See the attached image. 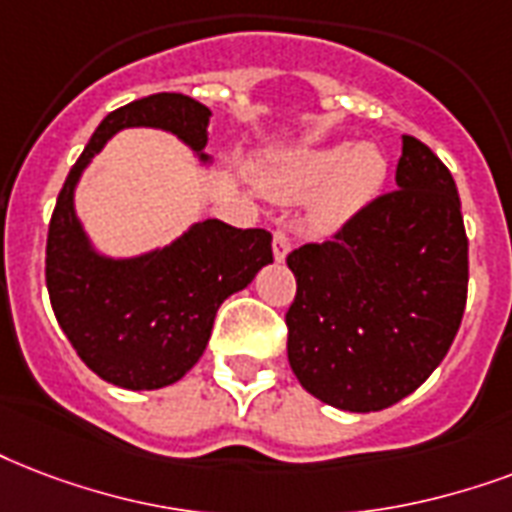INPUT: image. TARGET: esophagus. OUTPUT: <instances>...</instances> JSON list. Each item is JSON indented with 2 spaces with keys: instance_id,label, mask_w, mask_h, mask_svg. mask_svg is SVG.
Segmentation results:
<instances>
[{
  "instance_id": "esophagus-1",
  "label": "esophagus",
  "mask_w": 512,
  "mask_h": 512,
  "mask_svg": "<svg viewBox=\"0 0 512 512\" xmlns=\"http://www.w3.org/2000/svg\"><path fill=\"white\" fill-rule=\"evenodd\" d=\"M290 247H292L290 236H287L284 230H276V233H273V257L282 263L284 257H287V252H290Z\"/></svg>"
}]
</instances>
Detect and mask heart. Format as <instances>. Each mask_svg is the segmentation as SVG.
I'll return each instance as SVG.
<instances>
[{
	"instance_id": "obj_1",
	"label": "heart",
	"mask_w": 512,
	"mask_h": 512,
	"mask_svg": "<svg viewBox=\"0 0 512 512\" xmlns=\"http://www.w3.org/2000/svg\"><path fill=\"white\" fill-rule=\"evenodd\" d=\"M386 179L384 155L370 144H314L276 158L263 169V185L282 201L311 198V222L335 230L373 201Z\"/></svg>"
}]
</instances>
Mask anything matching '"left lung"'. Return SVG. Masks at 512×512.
<instances>
[{"instance_id": "obj_1", "label": "left lung", "mask_w": 512, "mask_h": 512, "mask_svg": "<svg viewBox=\"0 0 512 512\" xmlns=\"http://www.w3.org/2000/svg\"><path fill=\"white\" fill-rule=\"evenodd\" d=\"M395 179L333 239L287 255L298 282L284 317L290 368L341 411H384L416 392L462 325L470 265L454 177L403 136Z\"/></svg>"}]
</instances>
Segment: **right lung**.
<instances>
[{
    "label": "right lung",
    "instance_id": "1",
    "mask_svg": "<svg viewBox=\"0 0 512 512\" xmlns=\"http://www.w3.org/2000/svg\"><path fill=\"white\" fill-rule=\"evenodd\" d=\"M209 115V107L182 93H152L109 112L69 171L50 217L45 282L53 314L80 360L123 389H161L193 368L222 300L273 263L271 233L204 220L171 247L107 260L93 252L74 217V185L120 128H166L201 152Z\"/></svg>",
    "mask_w": 512,
    "mask_h": 512
}]
</instances>
